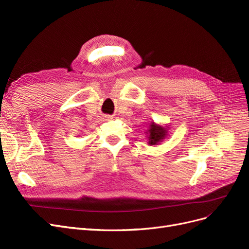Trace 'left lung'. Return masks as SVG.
Listing matches in <instances>:
<instances>
[{
    "label": "left lung",
    "instance_id": "1",
    "mask_svg": "<svg viewBox=\"0 0 249 249\" xmlns=\"http://www.w3.org/2000/svg\"><path fill=\"white\" fill-rule=\"evenodd\" d=\"M148 134V140H149V145L150 146H155L164 140L165 136L167 135V129L163 126H160L152 122L149 126V129L146 132Z\"/></svg>",
    "mask_w": 249,
    "mask_h": 249
}]
</instances>
